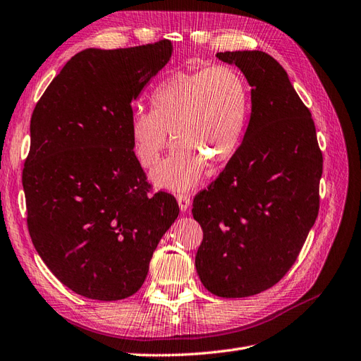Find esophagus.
Instances as JSON below:
<instances>
[{
	"instance_id": "obj_1",
	"label": "esophagus",
	"mask_w": 361,
	"mask_h": 361,
	"mask_svg": "<svg viewBox=\"0 0 361 361\" xmlns=\"http://www.w3.org/2000/svg\"><path fill=\"white\" fill-rule=\"evenodd\" d=\"M178 203L182 212H187L191 206V199L188 194H178Z\"/></svg>"
}]
</instances>
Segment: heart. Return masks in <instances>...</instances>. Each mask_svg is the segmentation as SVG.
<instances>
[{
	"label": "heart",
	"mask_w": 361,
	"mask_h": 361,
	"mask_svg": "<svg viewBox=\"0 0 361 361\" xmlns=\"http://www.w3.org/2000/svg\"><path fill=\"white\" fill-rule=\"evenodd\" d=\"M154 110L138 108L130 116V138L140 164L154 167L171 143V155L152 173V179L171 191L190 190L206 164L228 162L241 145L250 117V89L232 66L179 72L162 81L152 94Z\"/></svg>",
	"instance_id": "obj_1"
}]
</instances>
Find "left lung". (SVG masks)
I'll return each mask as SVG.
<instances>
[{
	"instance_id": "8db88e82",
	"label": "left lung",
	"mask_w": 361,
	"mask_h": 361,
	"mask_svg": "<svg viewBox=\"0 0 361 361\" xmlns=\"http://www.w3.org/2000/svg\"><path fill=\"white\" fill-rule=\"evenodd\" d=\"M216 57L245 75L251 116L233 158L194 197L203 228L195 269L216 297L243 298L274 286L297 260L319 211L322 152L277 60L262 51Z\"/></svg>"
}]
</instances>
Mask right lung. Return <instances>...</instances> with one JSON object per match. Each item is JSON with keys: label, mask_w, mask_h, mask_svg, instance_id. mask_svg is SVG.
Listing matches in <instances>:
<instances>
[{"label": "right lung", "mask_w": 361, "mask_h": 361, "mask_svg": "<svg viewBox=\"0 0 361 361\" xmlns=\"http://www.w3.org/2000/svg\"><path fill=\"white\" fill-rule=\"evenodd\" d=\"M171 52L167 39L84 49L32 111L23 171L28 232L52 274L82 297L134 295L179 215L171 194L149 192L129 129L133 101Z\"/></svg>", "instance_id": "1"}]
</instances>
